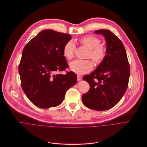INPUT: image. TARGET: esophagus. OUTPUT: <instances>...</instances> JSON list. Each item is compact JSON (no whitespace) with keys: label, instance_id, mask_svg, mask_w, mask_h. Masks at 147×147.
Masks as SVG:
<instances>
[{"label":"esophagus","instance_id":"34e87169","mask_svg":"<svg viewBox=\"0 0 147 147\" xmlns=\"http://www.w3.org/2000/svg\"><path fill=\"white\" fill-rule=\"evenodd\" d=\"M82 80V77H81L80 76H77V80L80 81Z\"/></svg>","mask_w":147,"mask_h":147}]
</instances>
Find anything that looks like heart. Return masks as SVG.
Instances as JSON below:
<instances>
[{
	"mask_svg": "<svg viewBox=\"0 0 147 147\" xmlns=\"http://www.w3.org/2000/svg\"><path fill=\"white\" fill-rule=\"evenodd\" d=\"M80 42L89 50L87 57L90 58L96 64L100 63L106 55V48L100 44L99 38L94 35H88L82 38ZM75 44L72 41L65 44L63 48V54L68 60L73 58L75 51ZM70 69L78 74H83L91 71L93 68V63L91 61L76 60L69 64Z\"/></svg>",
	"mask_w": 147,
	"mask_h": 147,
	"instance_id": "1",
	"label": "heart"
}]
</instances>
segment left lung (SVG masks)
Listing matches in <instances>:
<instances>
[{"instance_id":"1","label":"left lung","mask_w":147,"mask_h":147,"mask_svg":"<svg viewBox=\"0 0 147 147\" xmlns=\"http://www.w3.org/2000/svg\"><path fill=\"white\" fill-rule=\"evenodd\" d=\"M102 35L106 43V55L96 69L83 77L90 88L82 96L83 104L90 109L108 110L122 99L128 85L130 68L122 41L107 29L94 31Z\"/></svg>"}]
</instances>
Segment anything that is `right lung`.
Listing matches in <instances>:
<instances>
[{
	"instance_id": "obj_1",
	"label": "right lung",
	"mask_w": 147,
	"mask_h": 147,
	"mask_svg": "<svg viewBox=\"0 0 147 147\" xmlns=\"http://www.w3.org/2000/svg\"><path fill=\"white\" fill-rule=\"evenodd\" d=\"M71 38L70 35L45 29L24 48L18 68L21 86L29 100L38 107L60 105L67 90L77 83L73 71L55 74L68 67L63 48Z\"/></svg>"
}]
</instances>
